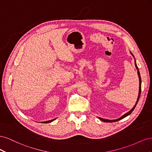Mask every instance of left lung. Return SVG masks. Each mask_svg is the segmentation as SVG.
<instances>
[{
  "mask_svg": "<svg viewBox=\"0 0 152 152\" xmlns=\"http://www.w3.org/2000/svg\"><path fill=\"white\" fill-rule=\"evenodd\" d=\"M131 54L133 56V54L131 53ZM134 63H135V66H136V69H137V75H138V77H139V80H140V89H139V94H138V97H137V102H136V104H135V105H134V107H133L129 112H127V113H126V114H124V115H122L121 118H118V119H116V120H107V119H104V118H100V117H99V118L100 119L101 121H103V122H116V121H119V120H121V119H122L123 118H124V117H127V116H128L129 115V114H131V113H132V112L133 111V110H134V109L135 108V107H136V104H137V102H138V100H139V99H140V94H141V76H140V72H139V69H138V68H137V65H136V60H135V61H134Z\"/></svg>",
  "mask_w": 152,
  "mask_h": 152,
  "instance_id": "left-lung-1",
  "label": "left lung"
}]
</instances>
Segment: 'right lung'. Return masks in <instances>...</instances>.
Returning <instances> with one entry per match:
<instances>
[{
  "label": "right lung",
  "instance_id": "add662e5",
  "mask_svg": "<svg viewBox=\"0 0 152 152\" xmlns=\"http://www.w3.org/2000/svg\"><path fill=\"white\" fill-rule=\"evenodd\" d=\"M54 120H55V118H54V119H53V120H51V121H45V122H44V123H48V122H50L53 121Z\"/></svg>",
  "mask_w": 152,
  "mask_h": 152
}]
</instances>
